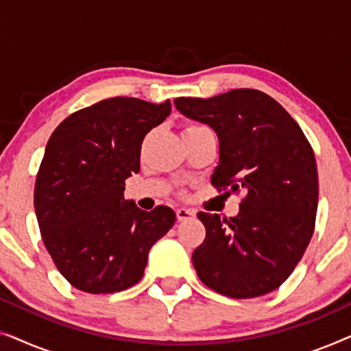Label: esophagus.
<instances>
[{
	"mask_svg": "<svg viewBox=\"0 0 351 351\" xmlns=\"http://www.w3.org/2000/svg\"><path fill=\"white\" fill-rule=\"evenodd\" d=\"M176 214H177V220H179V222H185V220H190V219L195 217V210L193 209H186V208L177 209Z\"/></svg>",
	"mask_w": 351,
	"mask_h": 351,
	"instance_id": "esophagus-1",
	"label": "esophagus"
}]
</instances>
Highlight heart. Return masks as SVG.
<instances>
[{
	"mask_svg": "<svg viewBox=\"0 0 351 351\" xmlns=\"http://www.w3.org/2000/svg\"><path fill=\"white\" fill-rule=\"evenodd\" d=\"M201 129H206V126H203V124H196V123H190V124H186V126H185V129H184V136H185V134H191V132L201 131Z\"/></svg>",
	"mask_w": 351,
	"mask_h": 351,
	"instance_id": "b5f03b06",
	"label": "heart"
}]
</instances>
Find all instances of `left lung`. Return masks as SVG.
<instances>
[{
  "mask_svg": "<svg viewBox=\"0 0 351 351\" xmlns=\"http://www.w3.org/2000/svg\"><path fill=\"white\" fill-rule=\"evenodd\" d=\"M174 104L217 132L220 161L210 184L244 193L237 217L198 213L206 227L191 256L198 278L233 299L278 289L315 232L318 169L310 142L295 119L257 89L179 97Z\"/></svg>",
  "mask_w": 351,
  "mask_h": 351,
  "instance_id": "left-lung-1",
  "label": "left lung"
}]
</instances>
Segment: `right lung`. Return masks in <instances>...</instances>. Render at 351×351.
Listing matches in <instances>:
<instances>
[{
	"label": "right lung",
	"mask_w": 351,
	"mask_h": 351,
	"mask_svg": "<svg viewBox=\"0 0 351 351\" xmlns=\"http://www.w3.org/2000/svg\"><path fill=\"white\" fill-rule=\"evenodd\" d=\"M171 113L110 97L66 117L52 132L35 182L43 243L62 276L89 294H112L141 281L148 251L176 222L167 206L138 209L124 185L141 171L143 137Z\"/></svg>",
	"instance_id": "right-lung-1"
}]
</instances>
